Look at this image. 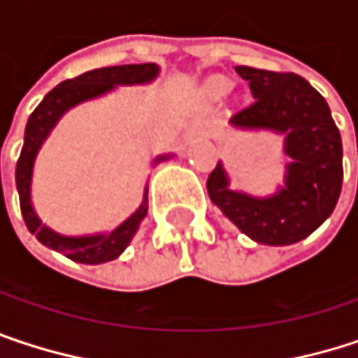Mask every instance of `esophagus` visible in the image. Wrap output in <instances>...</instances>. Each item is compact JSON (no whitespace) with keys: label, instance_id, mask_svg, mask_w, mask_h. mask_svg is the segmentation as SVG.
<instances>
[{"label":"esophagus","instance_id":"esophagus-1","mask_svg":"<svg viewBox=\"0 0 358 358\" xmlns=\"http://www.w3.org/2000/svg\"><path fill=\"white\" fill-rule=\"evenodd\" d=\"M188 136H190V134H188Z\"/></svg>","mask_w":358,"mask_h":358}]
</instances>
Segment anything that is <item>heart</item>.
Instances as JSON below:
<instances>
[{
  "instance_id": "obj_1",
  "label": "heart",
  "mask_w": 358,
  "mask_h": 358,
  "mask_svg": "<svg viewBox=\"0 0 358 358\" xmlns=\"http://www.w3.org/2000/svg\"><path fill=\"white\" fill-rule=\"evenodd\" d=\"M226 87H228V85H226L224 80H217V83L213 85V89H215V91H226Z\"/></svg>"
}]
</instances>
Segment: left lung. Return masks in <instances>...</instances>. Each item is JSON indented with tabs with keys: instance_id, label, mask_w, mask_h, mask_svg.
I'll return each instance as SVG.
<instances>
[{
	"instance_id": "left-lung-1",
	"label": "left lung",
	"mask_w": 358,
	"mask_h": 358,
	"mask_svg": "<svg viewBox=\"0 0 358 358\" xmlns=\"http://www.w3.org/2000/svg\"><path fill=\"white\" fill-rule=\"evenodd\" d=\"M255 101L230 117L238 130L284 136L290 159L273 194L232 190L220 162L207 180L213 205L249 238L269 247L294 245L331 215L342 190V138L322 95L301 76L236 66Z\"/></svg>"
}]
</instances>
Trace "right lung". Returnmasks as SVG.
<instances>
[{
    "mask_svg": "<svg viewBox=\"0 0 358 358\" xmlns=\"http://www.w3.org/2000/svg\"><path fill=\"white\" fill-rule=\"evenodd\" d=\"M159 76V66L157 64H126V66H109V68H97L91 72H85L76 78L59 83L53 91H49L43 101L36 106L31 113L24 130V145L20 151V159L16 164V188L20 196V209L24 224L31 234H35L36 241L49 249L57 250L66 255L68 259L76 263H87V265H99L117 259L134 234L141 228V222L147 215L149 209V186H145L143 201L138 209L126 217L117 228L109 232H97V234H83V236H66L41 222L33 207V172H35V162L43 143L49 138L51 130L57 126V122L64 117L66 111L85 103L99 99L115 91V87H134V85H149ZM174 157L172 153L168 155H157L153 159V166Z\"/></svg>",
    "mask_w": 358,
    "mask_h": 358,
    "instance_id": "1",
    "label": "right lung"
}]
</instances>
